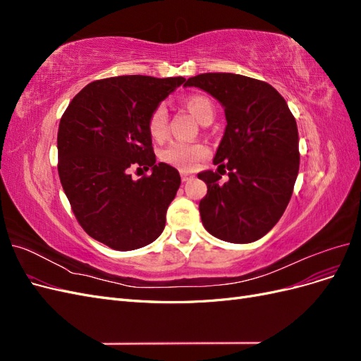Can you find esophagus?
<instances>
[{"label": "esophagus", "instance_id": "34e87169", "mask_svg": "<svg viewBox=\"0 0 361 361\" xmlns=\"http://www.w3.org/2000/svg\"><path fill=\"white\" fill-rule=\"evenodd\" d=\"M180 178H182V180L183 182H187V180H190V179H192L194 176H192V174H190V173H187V171H182L180 173Z\"/></svg>", "mask_w": 361, "mask_h": 361}]
</instances>
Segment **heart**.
Listing matches in <instances>:
<instances>
[{
    "mask_svg": "<svg viewBox=\"0 0 361 361\" xmlns=\"http://www.w3.org/2000/svg\"><path fill=\"white\" fill-rule=\"evenodd\" d=\"M187 110L203 123L207 118H214V104L203 94H191L183 101ZM147 130L154 140H162L167 134V111L164 106H157L147 120ZM207 157V147L202 143H185L174 141L161 152V159L182 171L194 170Z\"/></svg>",
    "mask_w": 361,
    "mask_h": 361,
    "instance_id": "obj_1",
    "label": "heart"
}]
</instances>
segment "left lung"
<instances>
[{"instance_id": "obj_1", "label": "left lung", "mask_w": 361, "mask_h": 361, "mask_svg": "<svg viewBox=\"0 0 361 361\" xmlns=\"http://www.w3.org/2000/svg\"><path fill=\"white\" fill-rule=\"evenodd\" d=\"M185 87H199L224 108L226 130L214 164L228 170L199 173L207 185L202 223L233 244L255 243L277 224L290 200L300 169L298 129L283 96L268 82L236 73H200Z\"/></svg>"}]
</instances>
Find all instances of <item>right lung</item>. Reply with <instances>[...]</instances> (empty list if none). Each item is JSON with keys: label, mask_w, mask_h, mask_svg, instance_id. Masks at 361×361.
I'll return each mask as SVG.
<instances>
[{"label": "right lung", "mask_w": 361, "mask_h": 361, "mask_svg": "<svg viewBox=\"0 0 361 361\" xmlns=\"http://www.w3.org/2000/svg\"><path fill=\"white\" fill-rule=\"evenodd\" d=\"M185 78L125 75L87 84L64 111L59 176L85 233L113 250L141 248L162 233L179 171L157 164L147 120ZM133 165L150 168L134 181Z\"/></svg>", "instance_id": "add662e5"}]
</instances>
